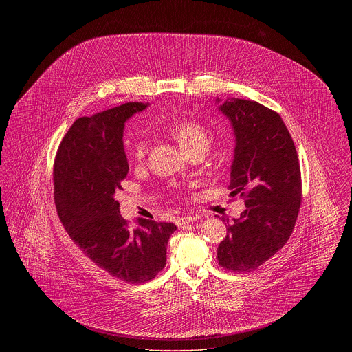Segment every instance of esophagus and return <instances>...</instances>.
<instances>
[{
  "instance_id": "esophagus-1",
  "label": "esophagus",
  "mask_w": 352,
  "mask_h": 352,
  "mask_svg": "<svg viewBox=\"0 0 352 352\" xmlns=\"http://www.w3.org/2000/svg\"><path fill=\"white\" fill-rule=\"evenodd\" d=\"M199 219V217H182V218H177L176 219V225L179 226V228H182V226H184V225H187V223H192V222H197Z\"/></svg>"
}]
</instances>
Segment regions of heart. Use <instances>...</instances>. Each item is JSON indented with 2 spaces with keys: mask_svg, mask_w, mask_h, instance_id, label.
<instances>
[{
  "mask_svg": "<svg viewBox=\"0 0 352 352\" xmlns=\"http://www.w3.org/2000/svg\"><path fill=\"white\" fill-rule=\"evenodd\" d=\"M170 135L186 154L191 151H203L206 154L214 141L211 130L198 120H182L176 123L170 129ZM146 141L140 140L133 149V155L137 161H142L146 155Z\"/></svg>",
  "mask_w": 352,
  "mask_h": 352,
  "instance_id": "1",
  "label": "heart"
}]
</instances>
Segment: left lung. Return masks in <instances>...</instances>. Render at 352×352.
<instances>
[{
	"label": "left lung",
	"mask_w": 352,
	"mask_h": 352,
	"mask_svg": "<svg viewBox=\"0 0 352 352\" xmlns=\"http://www.w3.org/2000/svg\"><path fill=\"white\" fill-rule=\"evenodd\" d=\"M219 109L236 135L230 195L244 198L247 208L233 225L228 222L218 263L228 271L250 272L282 250L293 233L302 201L300 160L278 112L234 98Z\"/></svg>",
	"instance_id": "1"
}]
</instances>
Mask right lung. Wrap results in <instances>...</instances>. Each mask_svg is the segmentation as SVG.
<instances>
[{
	"label": "right lung",
	"instance_id": "1",
	"mask_svg": "<svg viewBox=\"0 0 352 352\" xmlns=\"http://www.w3.org/2000/svg\"><path fill=\"white\" fill-rule=\"evenodd\" d=\"M148 107L126 102L78 118L54 161V199L70 239L98 267L126 283L149 282L166 264V245L177 229L168 222L122 218L115 197L129 172L123 129Z\"/></svg>",
	"mask_w": 352,
	"mask_h": 352
}]
</instances>
